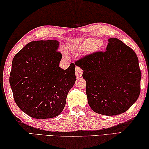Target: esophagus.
I'll use <instances>...</instances> for the list:
<instances>
[{
  "label": "esophagus",
  "instance_id": "34e87169",
  "mask_svg": "<svg viewBox=\"0 0 149 149\" xmlns=\"http://www.w3.org/2000/svg\"><path fill=\"white\" fill-rule=\"evenodd\" d=\"M82 72H83V70L80 69V67H76V69H75V74H76V77L77 78V79L78 78L81 77Z\"/></svg>",
  "mask_w": 149,
  "mask_h": 149
}]
</instances>
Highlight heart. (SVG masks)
Returning a JSON list of instances; mask_svg holds the SVG:
<instances>
[{"instance_id":"heart-1","label":"heart","mask_w":149,"mask_h":149,"mask_svg":"<svg viewBox=\"0 0 149 149\" xmlns=\"http://www.w3.org/2000/svg\"><path fill=\"white\" fill-rule=\"evenodd\" d=\"M104 47V41L99 39L89 38L84 40L82 43L77 45V49L80 51H84L86 53H94L102 49ZM64 55L67 57V52H64Z\"/></svg>"}]
</instances>
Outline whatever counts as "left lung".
<instances>
[{
  "label": "left lung",
  "mask_w": 149,
  "mask_h": 149,
  "mask_svg": "<svg viewBox=\"0 0 149 149\" xmlns=\"http://www.w3.org/2000/svg\"><path fill=\"white\" fill-rule=\"evenodd\" d=\"M106 51L90 54L75 62L83 70L88 102L104 116L124 113L138 99L141 72L135 52L121 40L109 38Z\"/></svg>",
  "instance_id": "1"
}]
</instances>
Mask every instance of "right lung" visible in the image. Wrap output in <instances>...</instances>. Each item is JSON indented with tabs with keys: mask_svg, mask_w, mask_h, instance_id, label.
<instances>
[{
	"mask_svg": "<svg viewBox=\"0 0 149 149\" xmlns=\"http://www.w3.org/2000/svg\"><path fill=\"white\" fill-rule=\"evenodd\" d=\"M57 40L28 43L14 56L10 84L19 108L31 118H53L65 108L67 94L76 81L75 65L59 67L62 55Z\"/></svg>",
	"mask_w": 149,
	"mask_h": 149,
	"instance_id": "right-lung-1",
	"label": "right lung"
}]
</instances>
